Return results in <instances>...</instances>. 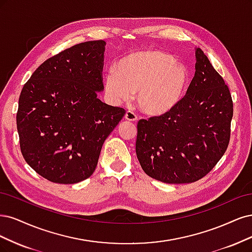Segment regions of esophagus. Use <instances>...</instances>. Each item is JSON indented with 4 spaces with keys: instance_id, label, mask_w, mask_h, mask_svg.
Wrapping results in <instances>:
<instances>
[{
    "instance_id": "esophagus-1",
    "label": "esophagus",
    "mask_w": 252,
    "mask_h": 252,
    "mask_svg": "<svg viewBox=\"0 0 252 252\" xmlns=\"http://www.w3.org/2000/svg\"><path fill=\"white\" fill-rule=\"evenodd\" d=\"M125 118H126V120H127V121H136L137 120V116L135 115V113L134 112H132V111H127L126 113V115H125Z\"/></svg>"
}]
</instances>
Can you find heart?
<instances>
[{"mask_svg":"<svg viewBox=\"0 0 252 252\" xmlns=\"http://www.w3.org/2000/svg\"><path fill=\"white\" fill-rule=\"evenodd\" d=\"M189 83L185 66L154 49L121 56L113 64V72L104 77L105 92L112 100L127 101L137 93L138 108L151 117L165 116L178 108L188 94Z\"/></svg>","mask_w":252,"mask_h":252,"instance_id":"b5f03b06","label":"heart"}]
</instances>
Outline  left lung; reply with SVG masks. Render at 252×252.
<instances>
[{
	"label": "left lung",
	"mask_w": 252,
	"mask_h": 252,
	"mask_svg": "<svg viewBox=\"0 0 252 252\" xmlns=\"http://www.w3.org/2000/svg\"><path fill=\"white\" fill-rule=\"evenodd\" d=\"M196 72L183 101L162 117L137 125L136 155L158 181L191 183L208 174L228 147L232 99L224 79L200 48Z\"/></svg>",
	"instance_id": "left-lung-1"
}]
</instances>
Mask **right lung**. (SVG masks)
<instances>
[{"label":"right lung","mask_w":252,"mask_h":252,"mask_svg":"<svg viewBox=\"0 0 252 252\" xmlns=\"http://www.w3.org/2000/svg\"><path fill=\"white\" fill-rule=\"evenodd\" d=\"M104 40L73 46L45 61L23 87L17 126L24 159L54 183L88 179L104 140L126 111L102 102Z\"/></svg>","instance_id":"right-lung-1"}]
</instances>
